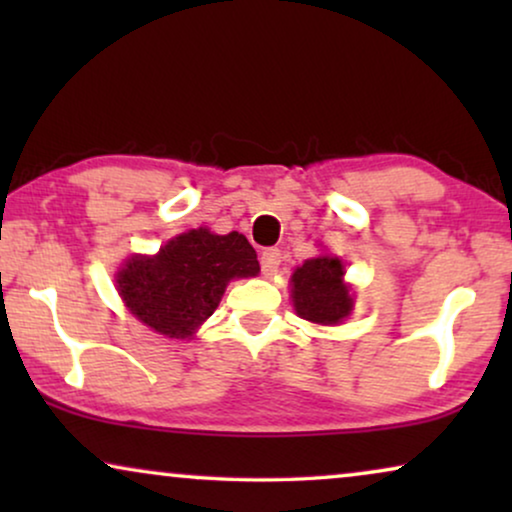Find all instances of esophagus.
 Masks as SVG:
<instances>
[{"label":"esophagus","mask_w":512,"mask_h":512,"mask_svg":"<svg viewBox=\"0 0 512 512\" xmlns=\"http://www.w3.org/2000/svg\"><path fill=\"white\" fill-rule=\"evenodd\" d=\"M279 261H282V254L279 249H263L261 251V268L265 275H275L279 268Z\"/></svg>","instance_id":"obj_1"}]
</instances>
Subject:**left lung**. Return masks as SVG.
Wrapping results in <instances>:
<instances>
[{"label": "left lung", "mask_w": 512, "mask_h": 512, "mask_svg": "<svg viewBox=\"0 0 512 512\" xmlns=\"http://www.w3.org/2000/svg\"><path fill=\"white\" fill-rule=\"evenodd\" d=\"M340 258L319 256L305 261L291 277L293 307L312 324H340L352 312V296L342 284Z\"/></svg>", "instance_id": "obj_1"}]
</instances>
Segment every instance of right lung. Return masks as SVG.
Segmentation results:
<instances>
[{
    "mask_svg": "<svg viewBox=\"0 0 512 512\" xmlns=\"http://www.w3.org/2000/svg\"><path fill=\"white\" fill-rule=\"evenodd\" d=\"M258 270L247 237L198 228L174 237L156 256H132L116 284L142 324L167 338H191L219 307L230 279L256 277Z\"/></svg>",
    "mask_w": 512,
    "mask_h": 512,
    "instance_id": "add662e5",
    "label": "right lung"
}]
</instances>
